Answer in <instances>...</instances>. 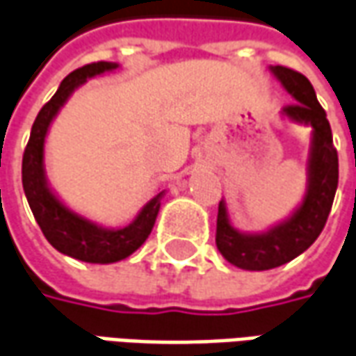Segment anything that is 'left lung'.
I'll list each match as a JSON object with an SVG mask.
<instances>
[{"label": "left lung", "instance_id": "8db88e82", "mask_svg": "<svg viewBox=\"0 0 356 356\" xmlns=\"http://www.w3.org/2000/svg\"><path fill=\"white\" fill-rule=\"evenodd\" d=\"M280 83L298 103H290L282 113L292 120L306 122L314 128L310 154V185L294 216L269 229L267 234L245 236L232 228L226 207L220 200L216 218V248L239 269L267 270L289 263L304 253L318 239L327 222L331 204L339 181V159L333 146L330 120L318 103V97L308 77L284 66L270 67Z\"/></svg>", "mask_w": 356, "mask_h": 356}]
</instances>
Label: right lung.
<instances>
[{
    "label": "right lung",
    "instance_id": "right-lung-1",
    "mask_svg": "<svg viewBox=\"0 0 356 356\" xmlns=\"http://www.w3.org/2000/svg\"><path fill=\"white\" fill-rule=\"evenodd\" d=\"M117 64L111 62H93L77 67L64 77L54 97L40 108L31 130V138L23 154V188H25L29 207L35 214L36 224L40 226L44 238L60 253L87 263H115L132 255L149 236L159 212V193L147 202L138 214V218L120 229L99 228L95 224L77 216L58 200L50 188L46 187L42 154H44V136L58 108L66 103L72 91L81 86L87 77L99 76L103 72L115 70Z\"/></svg>",
    "mask_w": 356,
    "mask_h": 356
}]
</instances>
